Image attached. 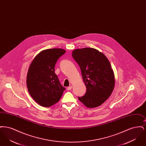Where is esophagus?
<instances>
[{"label":"esophagus","instance_id":"obj_1","mask_svg":"<svg viewBox=\"0 0 146 146\" xmlns=\"http://www.w3.org/2000/svg\"><path fill=\"white\" fill-rule=\"evenodd\" d=\"M72 89V86H70L69 87L67 88V90L68 91Z\"/></svg>","mask_w":146,"mask_h":146}]
</instances>
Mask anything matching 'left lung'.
<instances>
[{
  "instance_id": "obj_1",
  "label": "left lung",
  "mask_w": 146,
  "mask_h": 146,
  "mask_svg": "<svg viewBox=\"0 0 146 146\" xmlns=\"http://www.w3.org/2000/svg\"><path fill=\"white\" fill-rule=\"evenodd\" d=\"M72 57L79 66L86 91L79 101L88 108L96 107L110 96L115 84L110 61L104 54L90 48L76 49Z\"/></svg>"
}]
</instances>
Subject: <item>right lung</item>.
<instances>
[{
  "instance_id": "right-lung-1",
  "label": "right lung",
  "mask_w": 146,
  "mask_h": 146,
  "mask_svg": "<svg viewBox=\"0 0 146 146\" xmlns=\"http://www.w3.org/2000/svg\"><path fill=\"white\" fill-rule=\"evenodd\" d=\"M65 52L62 49L43 50L29 66L27 76L28 92L42 107H49L58 102L66 89L60 83L54 69L57 61Z\"/></svg>"
}]
</instances>
